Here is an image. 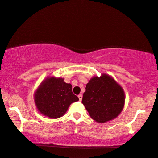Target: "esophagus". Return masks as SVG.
Listing matches in <instances>:
<instances>
[{
  "label": "esophagus",
  "instance_id": "esophagus-1",
  "mask_svg": "<svg viewBox=\"0 0 158 158\" xmlns=\"http://www.w3.org/2000/svg\"><path fill=\"white\" fill-rule=\"evenodd\" d=\"M78 98H79V100H80V101H81V100H82V94H80V95H78Z\"/></svg>",
  "mask_w": 158,
  "mask_h": 158
}]
</instances>
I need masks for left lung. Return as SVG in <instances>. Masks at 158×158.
<instances>
[{
	"label": "left lung",
	"instance_id": "obj_1",
	"mask_svg": "<svg viewBox=\"0 0 158 158\" xmlns=\"http://www.w3.org/2000/svg\"><path fill=\"white\" fill-rule=\"evenodd\" d=\"M85 89L82 103L98 123L112 120L120 114L125 103V94L112 76L106 73L94 76Z\"/></svg>",
	"mask_w": 158,
	"mask_h": 158
}]
</instances>
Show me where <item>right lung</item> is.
<instances>
[{"label": "right lung", "mask_w": 158, "mask_h": 158, "mask_svg": "<svg viewBox=\"0 0 158 158\" xmlns=\"http://www.w3.org/2000/svg\"><path fill=\"white\" fill-rule=\"evenodd\" d=\"M34 102L41 114L51 119L63 116L71 103L79 99L72 92V85L64 78L47 77L35 90Z\"/></svg>", "instance_id": "add662e5"}]
</instances>
